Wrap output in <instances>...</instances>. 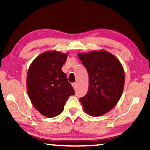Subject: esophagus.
Listing matches in <instances>:
<instances>
[{"instance_id":"obj_1","label":"esophagus","mask_w":150,"mask_h":150,"mask_svg":"<svg viewBox=\"0 0 150 150\" xmlns=\"http://www.w3.org/2000/svg\"><path fill=\"white\" fill-rule=\"evenodd\" d=\"M72 86H73V88H76V87H77V83H72Z\"/></svg>"}]
</instances>
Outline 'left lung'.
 Wrapping results in <instances>:
<instances>
[{"instance_id":"8db88e82","label":"left lung","mask_w":150,"mask_h":150,"mask_svg":"<svg viewBox=\"0 0 150 150\" xmlns=\"http://www.w3.org/2000/svg\"><path fill=\"white\" fill-rule=\"evenodd\" d=\"M77 55L89 77L88 91L79 101L88 115H104L115 106L122 95L125 83L122 65L115 55L103 50Z\"/></svg>"}]
</instances>
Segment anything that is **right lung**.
Listing matches in <instances>:
<instances>
[{
	"label": "right lung",
	"mask_w": 150,
	"mask_h": 150,
	"mask_svg": "<svg viewBox=\"0 0 150 150\" xmlns=\"http://www.w3.org/2000/svg\"><path fill=\"white\" fill-rule=\"evenodd\" d=\"M67 54L46 51L32 62L28 70L27 89L35 108L47 117H54L63 111L65 103L75 91L62 68Z\"/></svg>",
	"instance_id": "1"
}]
</instances>
